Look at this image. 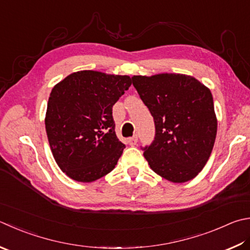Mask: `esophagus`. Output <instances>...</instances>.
<instances>
[{
  "instance_id": "34e87169",
  "label": "esophagus",
  "mask_w": 250,
  "mask_h": 250,
  "mask_svg": "<svg viewBox=\"0 0 250 250\" xmlns=\"http://www.w3.org/2000/svg\"><path fill=\"white\" fill-rule=\"evenodd\" d=\"M137 143H138V137H137V136H134V137H130V138L128 139V144H129L130 146L137 145Z\"/></svg>"
}]
</instances>
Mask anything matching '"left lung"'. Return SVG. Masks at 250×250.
Listing matches in <instances>:
<instances>
[{
  "label": "left lung",
  "mask_w": 250,
  "mask_h": 250,
  "mask_svg": "<svg viewBox=\"0 0 250 250\" xmlns=\"http://www.w3.org/2000/svg\"><path fill=\"white\" fill-rule=\"evenodd\" d=\"M131 81L154 120V140L144 148L150 167L172 183L192 180L209 160L216 137L210 89L184 74L133 76Z\"/></svg>",
  "instance_id": "left-lung-1"
}]
</instances>
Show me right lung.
<instances>
[{
  "mask_svg": "<svg viewBox=\"0 0 250 250\" xmlns=\"http://www.w3.org/2000/svg\"><path fill=\"white\" fill-rule=\"evenodd\" d=\"M131 78L79 70L50 93L45 130L59 167L76 182L91 183L115 167L125 145L115 134L112 107Z\"/></svg>",
  "mask_w": 250,
  "mask_h": 250,
  "instance_id": "right-lung-1",
  "label": "right lung"
}]
</instances>
